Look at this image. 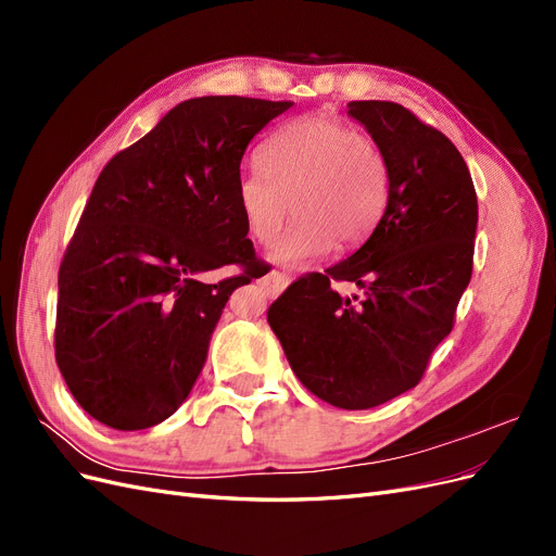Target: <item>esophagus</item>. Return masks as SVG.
Returning a JSON list of instances; mask_svg holds the SVG:
<instances>
[{
    "label": "esophagus",
    "mask_w": 556,
    "mask_h": 556,
    "mask_svg": "<svg viewBox=\"0 0 556 556\" xmlns=\"http://www.w3.org/2000/svg\"><path fill=\"white\" fill-rule=\"evenodd\" d=\"M288 280H290V276L285 271H271L262 278V285L268 294H278L288 288Z\"/></svg>",
    "instance_id": "esophagus-1"
}]
</instances>
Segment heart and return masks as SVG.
Instances as JSON below:
<instances>
[{
	"instance_id": "obj_1",
	"label": "heart",
	"mask_w": 556,
	"mask_h": 556,
	"mask_svg": "<svg viewBox=\"0 0 556 556\" xmlns=\"http://www.w3.org/2000/svg\"><path fill=\"white\" fill-rule=\"evenodd\" d=\"M262 172L241 174L237 206L245 231L271 243L292 208L299 220L271 248V260L325 255L339 239L364 241L387 204V166L364 134L333 117L313 115L282 125L260 150ZM293 206H289V201Z\"/></svg>"
}]
</instances>
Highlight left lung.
I'll return each instance as SVG.
<instances>
[{
  "label": "left lung",
  "mask_w": 556,
  "mask_h": 556,
  "mask_svg": "<svg viewBox=\"0 0 556 556\" xmlns=\"http://www.w3.org/2000/svg\"><path fill=\"white\" fill-rule=\"evenodd\" d=\"M387 166L376 229L325 274L296 278L266 319L294 376L336 408L366 410L413 390L452 331L473 271L478 197L454 143L394 102H350ZM331 279L355 281L341 298Z\"/></svg>",
  "instance_id": "left-lung-1"
}]
</instances>
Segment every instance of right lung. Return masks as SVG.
Masks as SVG:
<instances>
[{
  "instance_id": "add662e5",
  "label": "right lung",
  "mask_w": 556,
  "mask_h": 556,
  "mask_svg": "<svg viewBox=\"0 0 556 556\" xmlns=\"http://www.w3.org/2000/svg\"><path fill=\"white\" fill-rule=\"evenodd\" d=\"M292 104L188 99L99 174L60 266L55 325L60 374L97 422L155 427L192 392L229 294L255 274L241 160ZM229 263L244 274L200 280Z\"/></svg>"
}]
</instances>
